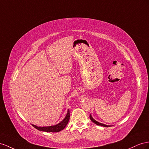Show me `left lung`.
I'll return each instance as SVG.
<instances>
[{
    "label": "left lung",
    "instance_id": "1",
    "mask_svg": "<svg viewBox=\"0 0 149 149\" xmlns=\"http://www.w3.org/2000/svg\"><path fill=\"white\" fill-rule=\"evenodd\" d=\"M89 117H90V119H91V120L92 121L93 123H94L96 125H99V126H102V127H110V125H104V124H103V123H100V122H98V121H97L96 120H95L94 118H93V116H92V115H91V114H90V116H89Z\"/></svg>",
    "mask_w": 149,
    "mask_h": 149
}]
</instances>
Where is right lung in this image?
Wrapping results in <instances>:
<instances>
[{
    "mask_svg": "<svg viewBox=\"0 0 149 149\" xmlns=\"http://www.w3.org/2000/svg\"><path fill=\"white\" fill-rule=\"evenodd\" d=\"M69 120H70V112H69V109H68L65 117L64 118V119L62 121H60L58 124L52 125V126H49V127H38V126L33 124H32V126L40 131H43L46 132H58L65 128L67 125L68 123Z\"/></svg>",
    "mask_w": 149,
    "mask_h": 149,
    "instance_id": "1",
    "label": "right lung"
}]
</instances>
